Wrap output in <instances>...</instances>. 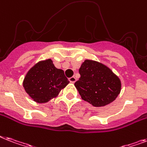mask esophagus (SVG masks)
<instances>
[{
	"label": "esophagus",
	"mask_w": 147,
	"mask_h": 147,
	"mask_svg": "<svg viewBox=\"0 0 147 147\" xmlns=\"http://www.w3.org/2000/svg\"><path fill=\"white\" fill-rule=\"evenodd\" d=\"M69 82H71V83H75V82H76V77H71V78H69Z\"/></svg>",
	"instance_id": "1"
}]
</instances>
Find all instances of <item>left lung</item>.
I'll list each match as a JSON object with an SVG mask.
<instances>
[{
  "label": "left lung",
  "mask_w": 147,
  "mask_h": 147,
  "mask_svg": "<svg viewBox=\"0 0 147 147\" xmlns=\"http://www.w3.org/2000/svg\"><path fill=\"white\" fill-rule=\"evenodd\" d=\"M75 86L82 100L95 107H105L115 100L121 90V82L110 68L93 59H85Z\"/></svg>",
  "instance_id": "left-lung-1"
}]
</instances>
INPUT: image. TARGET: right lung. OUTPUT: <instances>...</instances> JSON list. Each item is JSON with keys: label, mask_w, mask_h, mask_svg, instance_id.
<instances>
[{"label": "right lung", "mask_w": 147, "mask_h": 147, "mask_svg": "<svg viewBox=\"0 0 147 147\" xmlns=\"http://www.w3.org/2000/svg\"><path fill=\"white\" fill-rule=\"evenodd\" d=\"M69 82L63 70L57 69L51 59L35 63L26 73L22 85L32 99L38 103H45L56 98Z\"/></svg>", "instance_id": "add662e5"}]
</instances>
